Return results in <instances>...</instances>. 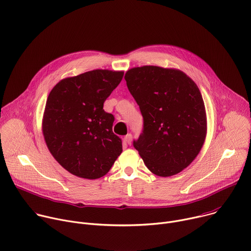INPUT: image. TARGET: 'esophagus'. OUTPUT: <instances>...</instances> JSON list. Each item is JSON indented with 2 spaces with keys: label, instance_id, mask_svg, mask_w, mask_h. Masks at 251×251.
<instances>
[{
  "label": "esophagus",
  "instance_id": "1",
  "mask_svg": "<svg viewBox=\"0 0 251 251\" xmlns=\"http://www.w3.org/2000/svg\"><path fill=\"white\" fill-rule=\"evenodd\" d=\"M124 139H125V141L128 143L129 145H131V143H132V135L129 133V134H127L125 137H124Z\"/></svg>",
  "mask_w": 251,
  "mask_h": 251
}]
</instances>
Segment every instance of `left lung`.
I'll return each mask as SVG.
<instances>
[{"label":"left lung","mask_w":251,"mask_h":251,"mask_svg":"<svg viewBox=\"0 0 251 251\" xmlns=\"http://www.w3.org/2000/svg\"><path fill=\"white\" fill-rule=\"evenodd\" d=\"M125 80L144 121L134 148L157 176L182 172L200 153L206 134L199 87L181 70L154 65L129 69Z\"/></svg>","instance_id":"1"}]
</instances>
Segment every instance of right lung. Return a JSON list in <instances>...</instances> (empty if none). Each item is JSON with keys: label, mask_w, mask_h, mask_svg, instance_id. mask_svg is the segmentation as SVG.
Returning a JSON list of instances; mask_svg holds the SVG:
<instances>
[{"label": "right lung", "mask_w": 251, "mask_h": 251, "mask_svg": "<svg viewBox=\"0 0 251 251\" xmlns=\"http://www.w3.org/2000/svg\"><path fill=\"white\" fill-rule=\"evenodd\" d=\"M123 75L108 69L87 71L60 80L48 97L43 119L47 146L76 176H103L122 153V140L112 131L114 116L104 111L103 103Z\"/></svg>", "instance_id": "add662e5"}]
</instances>
